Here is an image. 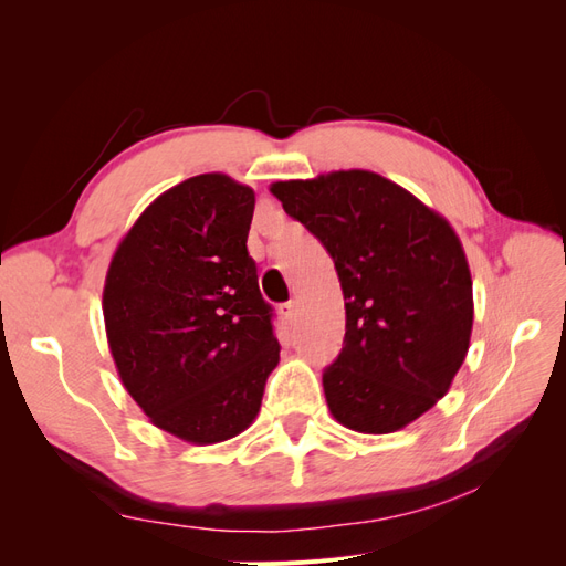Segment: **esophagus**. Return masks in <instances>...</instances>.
I'll list each match as a JSON object with an SVG mask.
<instances>
[{"mask_svg": "<svg viewBox=\"0 0 566 566\" xmlns=\"http://www.w3.org/2000/svg\"><path fill=\"white\" fill-rule=\"evenodd\" d=\"M281 314H283L287 321H295V318H297V304H295V302L281 304Z\"/></svg>", "mask_w": 566, "mask_h": 566, "instance_id": "34e87169", "label": "esophagus"}]
</instances>
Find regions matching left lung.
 <instances>
[{
    "label": "left lung",
    "mask_w": 566,
    "mask_h": 566,
    "mask_svg": "<svg viewBox=\"0 0 566 566\" xmlns=\"http://www.w3.org/2000/svg\"><path fill=\"white\" fill-rule=\"evenodd\" d=\"M271 193L316 235L345 295V342L323 370L333 418L389 434L430 410L465 361L472 279L451 224L394 181L349 169Z\"/></svg>",
    "instance_id": "obj_1"
}]
</instances>
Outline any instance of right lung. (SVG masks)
Listing matches in <instances>:
<instances>
[{
  "label": "right lung",
  "instance_id": "add662e5",
  "mask_svg": "<svg viewBox=\"0 0 566 566\" xmlns=\"http://www.w3.org/2000/svg\"><path fill=\"white\" fill-rule=\"evenodd\" d=\"M252 212L250 186L186 179L136 219L106 276L119 380L153 424L191 443L250 427L279 364L273 306L248 252Z\"/></svg>",
  "mask_w": 566,
  "mask_h": 566
}]
</instances>
